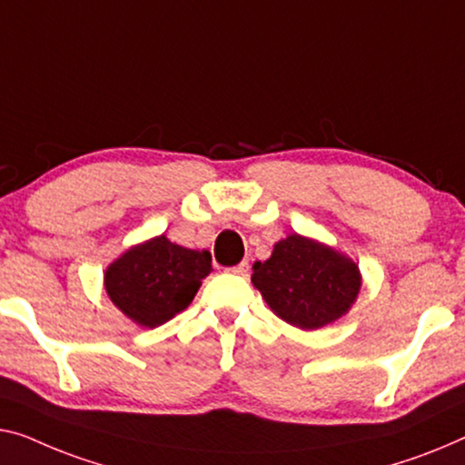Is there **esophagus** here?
Returning a JSON list of instances; mask_svg holds the SVG:
<instances>
[{
	"instance_id": "obj_1",
	"label": "esophagus",
	"mask_w": 465,
	"mask_h": 465,
	"mask_svg": "<svg viewBox=\"0 0 465 465\" xmlns=\"http://www.w3.org/2000/svg\"><path fill=\"white\" fill-rule=\"evenodd\" d=\"M248 269H251V267H248V262H246V261H242V262H238V265H235V267H232L230 272H232V273H235V275L246 277V275H248Z\"/></svg>"
}]
</instances>
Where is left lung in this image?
Masks as SVG:
<instances>
[{"instance_id":"1","label":"left lung","mask_w":465,"mask_h":465,"mask_svg":"<svg viewBox=\"0 0 465 465\" xmlns=\"http://www.w3.org/2000/svg\"><path fill=\"white\" fill-rule=\"evenodd\" d=\"M251 280L269 309L301 330L341 320L361 290L355 261L299 233L277 242L267 261H256Z\"/></svg>"}]
</instances>
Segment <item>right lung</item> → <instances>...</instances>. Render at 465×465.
Returning a JSON list of instances; mask_svg holds the SVG:
<instances>
[{
	"instance_id": "obj_1",
	"label": "right lung",
	"mask_w": 465,
	"mask_h": 465,
	"mask_svg": "<svg viewBox=\"0 0 465 465\" xmlns=\"http://www.w3.org/2000/svg\"><path fill=\"white\" fill-rule=\"evenodd\" d=\"M211 272L209 251H192L156 235L110 262L104 288L131 322L158 328L188 309Z\"/></svg>"
}]
</instances>
